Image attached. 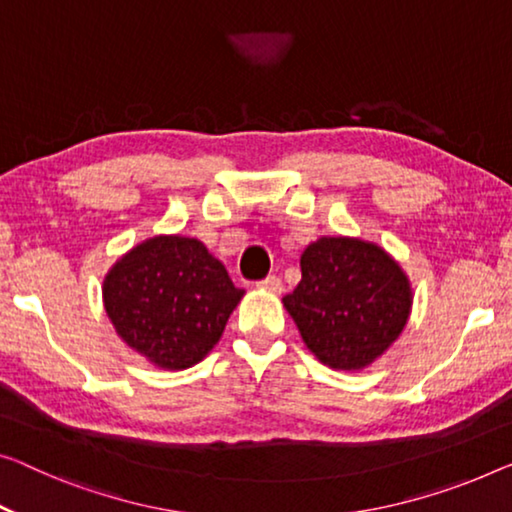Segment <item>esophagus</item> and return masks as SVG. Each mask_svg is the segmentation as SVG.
<instances>
[{
  "label": "esophagus",
  "mask_w": 512,
  "mask_h": 512,
  "mask_svg": "<svg viewBox=\"0 0 512 512\" xmlns=\"http://www.w3.org/2000/svg\"><path fill=\"white\" fill-rule=\"evenodd\" d=\"M259 287L266 289V292H273V294H280L282 292V280L278 276H269L264 280H259Z\"/></svg>",
  "instance_id": "obj_1"
}]
</instances>
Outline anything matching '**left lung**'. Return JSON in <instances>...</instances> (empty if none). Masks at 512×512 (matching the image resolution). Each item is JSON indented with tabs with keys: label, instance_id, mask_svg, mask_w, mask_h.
<instances>
[{
	"label": "left lung",
	"instance_id": "1",
	"mask_svg": "<svg viewBox=\"0 0 512 512\" xmlns=\"http://www.w3.org/2000/svg\"><path fill=\"white\" fill-rule=\"evenodd\" d=\"M282 303L319 361L363 370L407 326L411 285L377 243L322 236L303 250L301 282Z\"/></svg>",
	"mask_w": 512,
	"mask_h": 512
}]
</instances>
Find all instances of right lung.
I'll use <instances>...</instances> for the list:
<instances>
[{"label":"right lung","mask_w":512,"mask_h":512,"mask_svg":"<svg viewBox=\"0 0 512 512\" xmlns=\"http://www.w3.org/2000/svg\"><path fill=\"white\" fill-rule=\"evenodd\" d=\"M243 289L207 246L188 236H154L117 259L103 303L128 347L163 370L193 368L225 331Z\"/></svg>","instance_id":"1"}]
</instances>
